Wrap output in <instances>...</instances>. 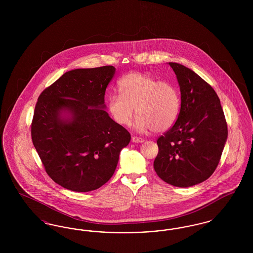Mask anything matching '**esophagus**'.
<instances>
[{"instance_id":"esophagus-1","label":"esophagus","mask_w":253,"mask_h":253,"mask_svg":"<svg viewBox=\"0 0 253 253\" xmlns=\"http://www.w3.org/2000/svg\"><path fill=\"white\" fill-rule=\"evenodd\" d=\"M132 141L133 143H141L144 141V139L140 138V137H137V136H132Z\"/></svg>"}]
</instances>
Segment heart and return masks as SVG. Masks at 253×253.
I'll list each match as a JSON object with an SVG mask.
<instances>
[{"mask_svg":"<svg viewBox=\"0 0 253 253\" xmlns=\"http://www.w3.org/2000/svg\"><path fill=\"white\" fill-rule=\"evenodd\" d=\"M118 86L121 95L112 94L107 98L109 115L118 125L129 126L134 109L135 127L140 132H165L177 121L181 97L173 84L144 73H130Z\"/></svg>","mask_w":253,"mask_h":253,"instance_id":"b5f03b06","label":"heart"}]
</instances>
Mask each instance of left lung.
Returning a JSON list of instances; mask_svg holds the SVG:
<instances>
[{"instance_id":"left-lung-1","label":"left lung","mask_w":253,"mask_h":253,"mask_svg":"<svg viewBox=\"0 0 253 253\" xmlns=\"http://www.w3.org/2000/svg\"><path fill=\"white\" fill-rule=\"evenodd\" d=\"M180 86L175 123L157 138V175L175 187L207 180L215 170L228 137V125L213 88L186 66L169 62Z\"/></svg>"}]
</instances>
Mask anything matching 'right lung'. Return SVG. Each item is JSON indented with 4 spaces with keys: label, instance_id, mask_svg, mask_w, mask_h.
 Returning a JSON list of instances; mask_svg holds the SVG:
<instances>
[{
    "label": "right lung",
    "instance_id": "right-lung-1",
    "mask_svg": "<svg viewBox=\"0 0 253 253\" xmlns=\"http://www.w3.org/2000/svg\"><path fill=\"white\" fill-rule=\"evenodd\" d=\"M115 71L112 65L68 71L38 98L32 142L49 177L67 190L85 193L108 182L131 140L103 110ZM62 109L72 113L71 120L60 119Z\"/></svg>",
    "mask_w": 253,
    "mask_h": 253
}]
</instances>
